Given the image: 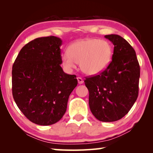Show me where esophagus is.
<instances>
[{
	"label": "esophagus",
	"mask_w": 153,
	"mask_h": 153,
	"mask_svg": "<svg viewBox=\"0 0 153 153\" xmlns=\"http://www.w3.org/2000/svg\"><path fill=\"white\" fill-rule=\"evenodd\" d=\"M77 82H78V84H83V82H84V80H83L82 77H77Z\"/></svg>",
	"instance_id": "obj_1"
}]
</instances>
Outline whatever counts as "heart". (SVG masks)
<instances>
[{"label": "heart", "instance_id": "1", "mask_svg": "<svg viewBox=\"0 0 153 153\" xmlns=\"http://www.w3.org/2000/svg\"><path fill=\"white\" fill-rule=\"evenodd\" d=\"M112 46L107 41L87 38L75 42L69 46L68 52L61 56L62 63L68 70L76 68L79 63L84 73L96 75L101 73L111 63Z\"/></svg>", "mask_w": 153, "mask_h": 153}]
</instances>
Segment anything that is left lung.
I'll return each mask as SVG.
<instances>
[{"label":"left lung","mask_w":153,"mask_h":153,"mask_svg":"<svg viewBox=\"0 0 153 153\" xmlns=\"http://www.w3.org/2000/svg\"><path fill=\"white\" fill-rule=\"evenodd\" d=\"M114 45L112 61L101 73L86 77L89 106L98 120L112 122L128 113L138 98L140 68L132 46L121 36L106 35Z\"/></svg>","instance_id":"obj_1"}]
</instances>
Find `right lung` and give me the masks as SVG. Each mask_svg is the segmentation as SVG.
<instances>
[{"mask_svg": "<svg viewBox=\"0 0 153 153\" xmlns=\"http://www.w3.org/2000/svg\"><path fill=\"white\" fill-rule=\"evenodd\" d=\"M62 40L51 36L26 44L12 68V93L18 108L30 121L50 126L63 117L69 95L76 87L75 75L61 67Z\"/></svg>", "mask_w": 153, "mask_h": 153, "instance_id": "obj_1", "label": "right lung"}]
</instances>
